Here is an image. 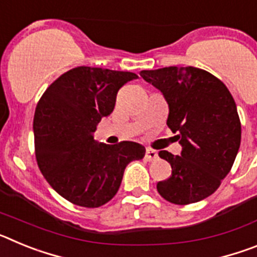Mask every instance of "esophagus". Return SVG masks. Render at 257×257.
I'll list each match as a JSON object with an SVG mask.
<instances>
[{
    "instance_id": "1",
    "label": "esophagus",
    "mask_w": 257,
    "mask_h": 257,
    "mask_svg": "<svg viewBox=\"0 0 257 257\" xmlns=\"http://www.w3.org/2000/svg\"><path fill=\"white\" fill-rule=\"evenodd\" d=\"M158 157V153H157L156 151H153V149L151 148H147V151H145V158L148 161H154Z\"/></svg>"
}]
</instances>
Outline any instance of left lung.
I'll return each instance as SVG.
<instances>
[{
  "instance_id": "obj_1",
  "label": "left lung",
  "mask_w": 257,
  "mask_h": 257,
  "mask_svg": "<svg viewBox=\"0 0 257 257\" xmlns=\"http://www.w3.org/2000/svg\"><path fill=\"white\" fill-rule=\"evenodd\" d=\"M140 76L161 90L169 104L167 126L183 147L180 156L161 151L171 165L169 179L157 190L175 205L211 196L230 171L240 145V121L228 87L207 70L166 67Z\"/></svg>"
}]
</instances>
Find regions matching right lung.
I'll list each match as a JSON object with an SVG mask.
<instances>
[{
  "label": "right lung",
  "instance_id": "obj_1",
  "mask_svg": "<svg viewBox=\"0 0 257 257\" xmlns=\"http://www.w3.org/2000/svg\"><path fill=\"white\" fill-rule=\"evenodd\" d=\"M135 78L131 72L77 67L56 78L37 103V165L52 189L73 205H105L119 189L126 166L144 157L142 144H97L92 136L113 112L118 90Z\"/></svg>",
  "mask_w": 257,
  "mask_h": 257
}]
</instances>
